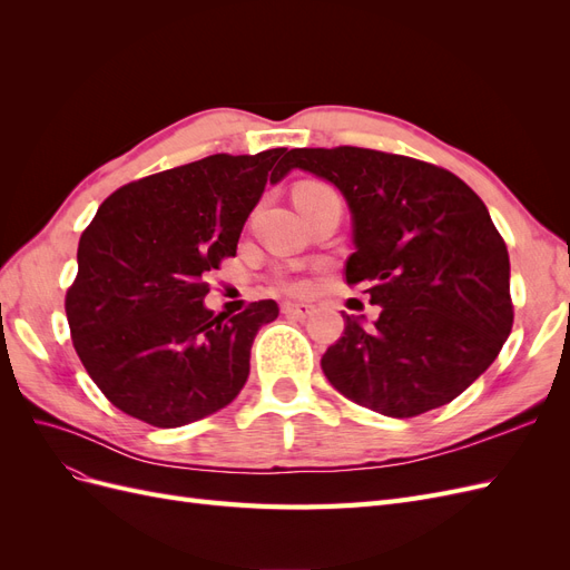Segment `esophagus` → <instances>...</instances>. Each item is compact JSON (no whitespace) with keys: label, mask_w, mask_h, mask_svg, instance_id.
Segmentation results:
<instances>
[{"label":"esophagus","mask_w":570,"mask_h":570,"mask_svg":"<svg viewBox=\"0 0 570 570\" xmlns=\"http://www.w3.org/2000/svg\"><path fill=\"white\" fill-rule=\"evenodd\" d=\"M283 314L285 316H289V318H299V321H304V318H308L314 314V306H308V304H292V302H287V304H283Z\"/></svg>","instance_id":"esophagus-1"}]
</instances>
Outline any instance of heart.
I'll return each mask as SVG.
<instances>
[{
	"instance_id": "1",
	"label": "heart",
	"mask_w": 570,
	"mask_h": 570,
	"mask_svg": "<svg viewBox=\"0 0 570 570\" xmlns=\"http://www.w3.org/2000/svg\"><path fill=\"white\" fill-rule=\"evenodd\" d=\"M327 189H331V187L323 185V183H308V185H302L297 189V197L308 195V193H327ZM278 283L285 292H292V295H304V292H308V283L304 278H297V275H281Z\"/></svg>"
}]
</instances>
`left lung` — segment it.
<instances>
[{
  "label": "left lung",
  "mask_w": 570,
  "mask_h": 570,
  "mask_svg": "<svg viewBox=\"0 0 570 570\" xmlns=\"http://www.w3.org/2000/svg\"><path fill=\"white\" fill-rule=\"evenodd\" d=\"M289 166L340 187L356 245L344 281L381 306L373 327L342 314L321 358L327 381L392 419L456 400L513 325L509 252L488 206L446 168L402 154L289 149Z\"/></svg>",
  "instance_id": "8db88e82"
}]
</instances>
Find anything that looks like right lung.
Instances as JSON below:
<instances>
[{"instance_id": "right-lung-1", "label": "right lung", "mask_w": 570, "mask_h": 570, "mask_svg": "<svg viewBox=\"0 0 570 570\" xmlns=\"http://www.w3.org/2000/svg\"><path fill=\"white\" fill-rule=\"evenodd\" d=\"M285 147L212 154L118 187L80 235L66 318L85 371L107 400L154 428L228 406L249 375L258 327L278 304L237 316L204 306L212 273L237 252L266 183L289 170Z\"/></svg>"}]
</instances>
